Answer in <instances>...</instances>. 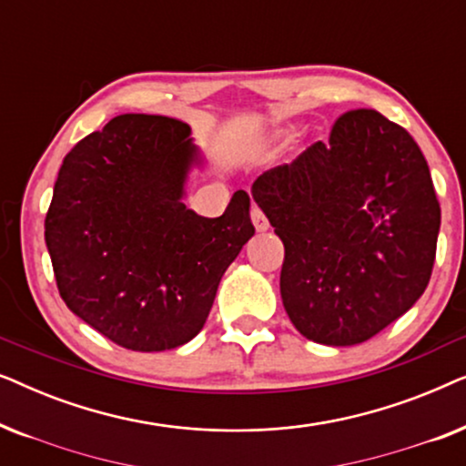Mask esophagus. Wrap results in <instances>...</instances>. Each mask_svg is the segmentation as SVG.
<instances>
[{
  "label": "esophagus",
  "instance_id": "34e87169",
  "mask_svg": "<svg viewBox=\"0 0 466 466\" xmlns=\"http://www.w3.org/2000/svg\"><path fill=\"white\" fill-rule=\"evenodd\" d=\"M252 222H254V227H257L258 233H265L267 228H269V220L265 218V214L260 212L258 208H252Z\"/></svg>",
  "mask_w": 466,
  "mask_h": 466
}]
</instances>
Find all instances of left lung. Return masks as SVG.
<instances>
[{
  "label": "left lung",
  "mask_w": 466,
  "mask_h": 466,
  "mask_svg": "<svg viewBox=\"0 0 466 466\" xmlns=\"http://www.w3.org/2000/svg\"><path fill=\"white\" fill-rule=\"evenodd\" d=\"M252 197L284 244L279 292L308 339H371L429 286L441 208L422 150L380 112L341 114L329 142L265 171Z\"/></svg>",
  "instance_id": "obj_1"
}]
</instances>
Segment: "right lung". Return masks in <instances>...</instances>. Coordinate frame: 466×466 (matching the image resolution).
Returning <instances> with one entry per match:
<instances>
[{"mask_svg": "<svg viewBox=\"0 0 466 466\" xmlns=\"http://www.w3.org/2000/svg\"><path fill=\"white\" fill-rule=\"evenodd\" d=\"M193 165L201 155L187 123L123 114L80 139L55 182L44 238L59 295L133 352L193 339L220 278L254 235L246 190L218 218L184 206Z\"/></svg>", "mask_w": 466, "mask_h": 466, "instance_id": "add662e5", "label": "right lung"}]
</instances>
